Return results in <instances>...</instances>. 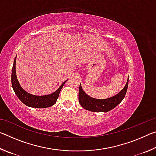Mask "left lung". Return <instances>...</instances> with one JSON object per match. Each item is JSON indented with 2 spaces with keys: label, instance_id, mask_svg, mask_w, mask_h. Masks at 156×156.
<instances>
[{
  "label": "left lung",
  "instance_id": "left-lung-1",
  "mask_svg": "<svg viewBox=\"0 0 156 156\" xmlns=\"http://www.w3.org/2000/svg\"><path fill=\"white\" fill-rule=\"evenodd\" d=\"M129 79L125 87L115 96L107 99H96L88 96L83 91L81 84L79 87L78 100L79 103L84 109L93 112H107L119 105L125 96L128 88Z\"/></svg>",
  "mask_w": 156,
  "mask_h": 156
}]
</instances>
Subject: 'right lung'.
<instances>
[{"label": "right lung", "mask_w": 156, "mask_h": 156, "mask_svg": "<svg viewBox=\"0 0 156 156\" xmlns=\"http://www.w3.org/2000/svg\"><path fill=\"white\" fill-rule=\"evenodd\" d=\"M16 57L15 58L12 67V85L15 94H16L20 101L28 107L34 108H47L56 103L58 98L59 96L60 90L67 80L65 81L60 86V87L53 94L46 95V96H35V95L30 94L21 87L19 82L18 80L16 73Z\"/></svg>", "instance_id": "obj_1"}]
</instances>
